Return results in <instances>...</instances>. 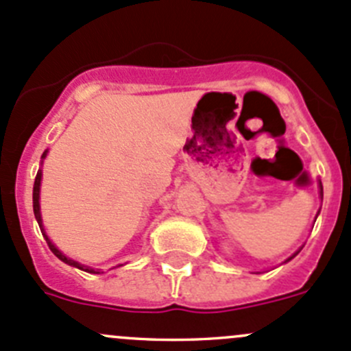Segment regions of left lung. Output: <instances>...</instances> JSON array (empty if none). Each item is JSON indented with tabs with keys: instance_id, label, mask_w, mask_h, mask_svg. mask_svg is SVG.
Here are the masks:
<instances>
[{
	"instance_id": "1",
	"label": "left lung",
	"mask_w": 351,
	"mask_h": 351,
	"mask_svg": "<svg viewBox=\"0 0 351 351\" xmlns=\"http://www.w3.org/2000/svg\"><path fill=\"white\" fill-rule=\"evenodd\" d=\"M319 189H321V191H319V193H321V197H322V184H321V182H319ZM300 251H302V247H300V249H298V251H297V252H293V254H292V256H290V258H289V259H287V261H290V259H293V258H295V256H297V254H298V252H300ZM287 261H285V263H287Z\"/></svg>"
}]
</instances>
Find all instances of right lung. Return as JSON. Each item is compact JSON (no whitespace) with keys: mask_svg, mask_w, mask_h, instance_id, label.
Returning a JSON list of instances; mask_svg holds the SVG:
<instances>
[{"mask_svg":"<svg viewBox=\"0 0 351 351\" xmlns=\"http://www.w3.org/2000/svg\"><path fill=\"white\" fill-rule=\"evenodd\" d=\"M46 155H47V150L43 154V158H46ZM40 180H43V171L37 172L36 182H34V194H32L34 215H36V220H37V223H39L40 232H43V235H44V239H46V242H47V245H49V249L54 252V256H56V258L61 259V261L66 263V265L75 266V268L82 269V271H86V273H100L99 269H97V271H95V269H93V268H88V266H85V265H80L78 261H73V259L66 258V256L62 254L61 251H59L56 245H54L53 242H51V239L46 235V232H44V227H43V217H40V204H39V199H40Z\"/></svg>","mask_w":351,"mask_h":351,"instance_id":"add662e5","label":"right lung"}]
</instances>
